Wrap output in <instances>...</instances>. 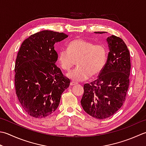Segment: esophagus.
<instances>
[{
	"label": "esophagus",
	"mask_w": 146,
	"mask_h": 146,
	"mask_svg": "<svg viewBox=\"0 0 146 146\" xmlns=\"http://www.w3.org/2000/svg\"><path fill=\"white\" fill-rule=\"evenodd\" d=\"M76 84H77V83L74 82H71L70 83V85H71V86H74V85H76Z\"/></svg>",
	"instance_id": "obj_1"
}]
</instances>
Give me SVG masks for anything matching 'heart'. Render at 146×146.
<instances>
[{"instance_id":"b5f03b06","label":"heart","mask_w":146,"mask_h":146,"mask_svg":"<svg viewBox=\"0 0 146 146\" xmlns=\"http://www.w3.org/2000/svg\"><path fill=\"white\" fill-rule=\"evenodd\" d=\"M107 48L102 44L78 38L69 43L68 49L58 54V61L62 70L69 71L77 61L78 67L68 73V78L82 82L96 76L103 70L107 61Z\"/></svg>"}]
</instances>
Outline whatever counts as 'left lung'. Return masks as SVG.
I'll use <instances>...</instances> for the list:
<instances>
[{"mask_svg": "<svg viewBox=\"0 0 146 146\" xmlns=\"http://www.w3.org/2000/svg\"><path fill=\"white\" fill-rule=\"evenodd\" d=\"M107 42L110 52L104 69L96 80L84 85L81 100L85 112L100 119L109 118L120 109L130 82L131 64L127 46L121 38L115 35L108 37Z\"/></svg>", "mask_w": 146, "mask_h": 146, "instance_id": "8db88e82", "label": "left lung"}]
</instances>
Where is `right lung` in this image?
<instances>
[{
    "label": "right lung",
    "instance_id": "1",
    "mask_svg": "<svg viewBox=\"0 0 146 146\" xmlns=\"http://www.w3.org/2000/svg\"><path fill=\"white\" fill-rule=\"evenodd\" d=\"M68 35L50 30L39 31L22 43L15 63L16 94L27 114L43 118L58 108L70 80L57 66L55 43Z\"/></svg>",
    "mask_w": 146,
    "mask_h": 146
}]
</instances>
